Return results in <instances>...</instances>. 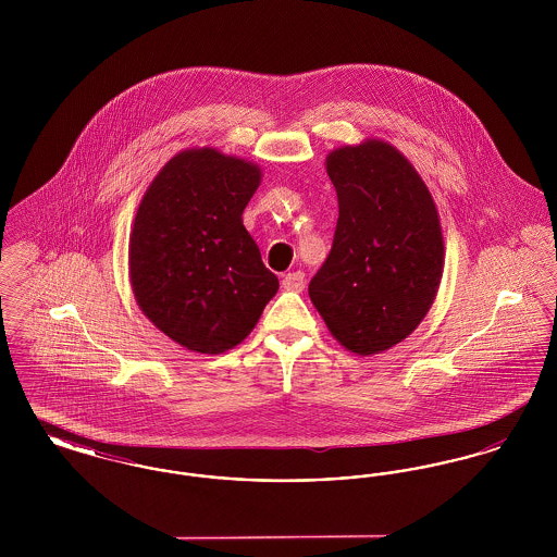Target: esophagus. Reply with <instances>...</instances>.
<instances>
[{"mask_svg":"<svg viewBox=\"0 0 557 557\" xmlns=\"http://www.w3.org/2000/svg\"><path fill=\"white\" fill-rule=\"evenodd\" d=\"M282 286H284V290H302V288H305V273H302V271H292L288 275H284Z\"/></svg>","mask_w":557,"mask_h":557,"instance_id":"34e87169","label":"esophagus"}]
</instances>
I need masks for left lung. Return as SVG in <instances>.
Masks as SVG:
<instances>
[{
    "label": "left lung",
    "instance_id": "8db88e82",
    "mask_svg": "<svg viewBox=\"0 0 557 557\" xmlns=\"http://www.w3.org/2000/svg\"><path fill=\"white\" fill-rule=\"evenodd\" d=\"M327 175L338 223L309 296L341 345L375 355L407 338L434 302L445 265L438 212L418 171L386 141L334 150Z\"/></svg>",
    "mask_w": 557,
    "mask_h": 557
}]
</instances>
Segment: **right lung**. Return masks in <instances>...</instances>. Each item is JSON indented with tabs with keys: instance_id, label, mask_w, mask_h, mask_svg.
I'll return each mask as SVG.
<instances>
[{
	"instance_id": "right-lung-1",
	"label": "right lung",
	"mask_w": 557,
	"mask_h": 557,
	"mask_svg": "<svg viewBox=\"0 0 557 557\" xmlns=\"http://www.w3.org/2000/svg\"><path fill=\"white\" fill-rule=\"evenodd\" d=\"M259 184L252 162L186 150L139 202L129 239L135 300L189 350L216 355L239 345L280 288L242 223Z\"/></svg>"
}]
</instances>
